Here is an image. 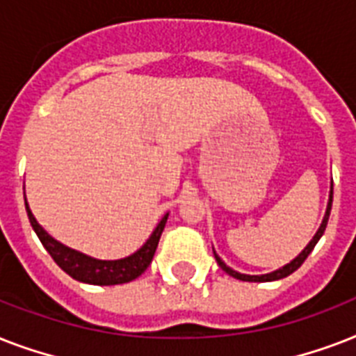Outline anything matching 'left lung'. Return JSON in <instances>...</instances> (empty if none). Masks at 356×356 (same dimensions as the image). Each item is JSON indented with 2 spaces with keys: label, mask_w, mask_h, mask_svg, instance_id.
Segmentation results:
<instances>
[{
  "label": "left lung",
  "mask_w": 356,
  "mask_h": 356,
  "mask_svg": "<svg viewBox=\"0 0 356 356\" xmlns=\"http://www.w3.org/2000/svg\"><path fill=\"white\" fill-rule=\"evenodd\" d=\"M331 207H332V186H331V195H329V203H327V211H325V216H323V222H321L320 229L316 231L314 238L310 240L309 245L301 251V253L296 257V259L292 260V262H288L286 266H282V268H279V270L271 271V273H266V275H245V273H238V271H234L233 268H229L225 262H223L220 257L216 254V251H214V257H216V262L218 266L222 268L225 273H229L231 277H234V279H240V281H249V282H268V281H279V279H284V277H288L290 273H293V271L298 270L299 266L303 264L305 260H307V257L310 254V251L314 249V245L318 243V240L321 238V234L325 233V227H327V222H329V214H331ZM214 249V248H212Z\"/></svg>",
  "instance_id": "1"
}]
</instances>
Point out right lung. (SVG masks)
I'll return each instance as SVG.
<instances>
[{
	"label": "right lung",
	"mask_w": 356,
	"mask_h": 356,
	"mask_svg": "<svg viewBox=\"0 0 356 356\" xmlns=\"http://www.w3.org/2000/svg\"><path fill=\"white\" fill-rule=\"evenodd\" d=\"M25 211L29 216L31 227L35 229L36 236L40 238L42 245L46 248L47 253L51 254V259L57 262L58 268L66 271L75 281L86 282V284H99V286L123 284V282L134 281L136 277L142 275L153 260V254H155L156 245H159V240H161V234L168 220V214H164L155 231L147 238V242L136 253L120 260H99L92 259L85 253H79L75 249H70L68 245H64L53 236H49L40 227V223L35 220L27 201H25Z\"/></svg>",
	"instance_id": "1"
}]
</instances>
